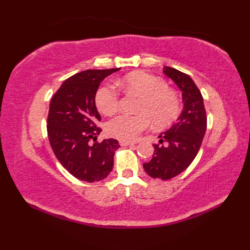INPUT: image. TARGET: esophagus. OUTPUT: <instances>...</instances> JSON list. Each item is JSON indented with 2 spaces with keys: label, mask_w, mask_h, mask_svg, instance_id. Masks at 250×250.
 Listing matches in <instances>:
<instances>
[{
  "label": "esophagus",
  "mask_w": 250,
  "mask_h": 250,
  "mask_svg": "<svg viewBox=\"0 0 250 250\" xmlns=\"http://www.w3.org/2000/svg\"><path fill=\"white\" fill-rule=\"evenodd\" d=\"M120 145L121 146H130V145H134L133 142H128V141H120Z\"/></svg>",
  "instance_id": "34e87169"
}]
</instances>
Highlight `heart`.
<instances>
[{"label":"heart","mask_w":250,"mask_h":250,"mask_svg":"<svg viewBox=\"0 0 250 250\" xmlns=\"http://www.w3.org/2000/svg\"><path fill=\"white\" fill-rule=\"evenodd\" d=\"M126 92L141 95L137 115L120 114L106 125V132L121 141H133L143 131L149 128L152 121L157 126H164L176 118L180 103L176 92L167 88L162 78L146 72L128 74L117 83ZM120 103L119 89L113 83H104L95 94V105L104 115H111Z\"/></svg>","instance_id":"obj_1"}]
</instances>
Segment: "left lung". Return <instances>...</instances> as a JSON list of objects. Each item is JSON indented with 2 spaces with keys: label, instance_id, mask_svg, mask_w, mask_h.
Returning a JSON list of instances; mask_svg holds the SVG:
<instances>
[{
  "label": "left lung",
  "instance_id": "1",
  "mask_svg": "<svg viewBox=\"0 0 250 250\" xmlns=\"http://www.w3.org/2000/svg\"><path fill=\"white\" fill-rule=\"evenodd\" d=\"M163 73L183 92L184 109L176 124L158 136L160 140L153 144L152 159L143 167L149 176L167 180L184 172L198 155L207 117L203 97L191 77L169 66H164Z\"/></svg>",
  "mask_w": 250,
  "mask_h": 250
}]
</instances>
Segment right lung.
<instances>
[{"label":"right lung","mask_w":250,"mask_h":250,"mask_svg":"<svg viewBox=\"0 0 250 250\" xmlns=\"http://www.w3.org/2000/svg\"><path fill=\"white\" fill-rule=\"evenodd\" d=\"M120 68L87 70L67 78L52 95L47 133L58 160L66 171L83 182H99L113 169L114 139L95 142L102 129L97 125L101 116L95 106V93L105 77Z\"/></svg>","instance_id":"right-lung-1"}]
</instances>
